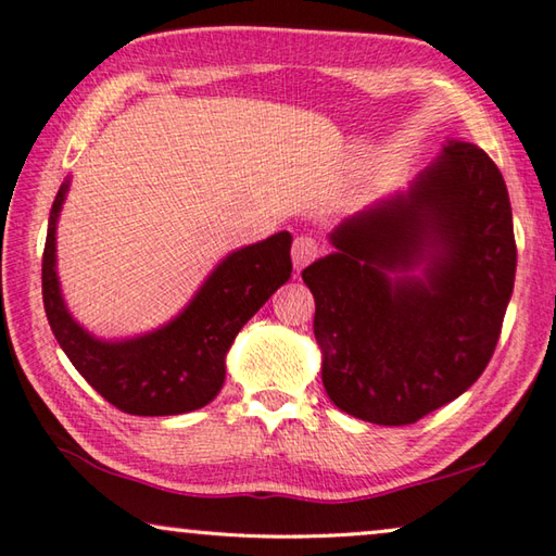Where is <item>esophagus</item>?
Returning <instances> with one entry per match:
<instances>
[{"label": "esophagus", "instance_id": "34e87169", "mask_svg": "<svg viewBox=\"0 0 556 556\" xmlns=\"http://www.w3.org/2000/svg\"><path fill=\"white\" fill-rule=\"evenodd\" d=\"M320 255V245L313 236H296L294 245H291V260H294L296 269H304L308 262Z\"/></svg>", "mask_w": 556, "mask_h": 556}]
</instances>
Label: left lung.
I'll list each match as a JSON object with an SVG mask.
<instances>
[{
    "label": "left lung",
    "mask_w": 556,
    "mask_h": 556,
    "mask_svg": "<svg viewBox=\"0 0 556 556\" xmlns=\"http://www.w3.org/2000/svg\"><path fill=\"white\" fill-rule=\"evenodd\" d=\"M330 243L332 255L301 271L330 401L377 426H410L462 396L496 350L516 281L496 163L447 140L406 194L342 220Z\"/></svg>",
    "instance_id": "left-lung-1"
}]
</instances>
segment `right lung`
I'll return each mask as SVG.
<instances>
[{
    "label": "right lung",
    "mask_w": 556,
    "mask_h": 556,
    "mask_svg": "<svg viewBox=\"0 0 556 556\" xmlns=\"http://www.w3.org/2000/svg\"><path fill=\"white\" fill-rule=\"evenodd\" d=\"M70 181L50 208L43 250V306L60 348L89 387L130 416H179L216 399L226 379V352L240 328L291 277L287 230L230 252L189 306L148 336L106 342L75 323L55 271V224Z\"/></svg>",
    "instance_id": "add662e5"
}]
</instances>
